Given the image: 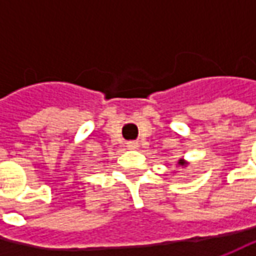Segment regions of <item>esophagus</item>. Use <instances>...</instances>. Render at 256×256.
Here are the masks:
<instances>
[{
	"label": "esophagus",
	"instance_id": "obj_1",
	"mask_svg": "<svg viewBox=\"0 0 256 256\" xmlns=\"http://www.w3.org/2000/svg\"><path fill=\"white\" fill-rule=\"evenodd\" d=\"M126 146H128L130 150H136V148H138V142H136V141H130V142H126Z\"/></svg>",
	"mask_w": 256,
	"mask_h": 256
}]
</instances>
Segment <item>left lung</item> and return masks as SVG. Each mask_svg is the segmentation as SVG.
Returning a JSON list of instances; mask_svg holds the SVG:
<instances>
[{
	"mask_svg": "<svg viewBox=\"0 0 256 256\" xmlns=\"http://www.w3.org/2000/svg\"><path fill=\"white\" fill-rule=\"evenodd\" d=\"M186 161H185V160H180V161H178V165H181V166H185V165H186Z\"/></svg>",
	"mask_w": 256,
	"mask_h": 256,
	"instance_id": "left-lung-1",
	"label": "left lung"
}]
</instances>
